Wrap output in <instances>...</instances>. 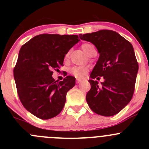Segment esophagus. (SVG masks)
I'll use <instances>...</instances> for the list:
<instances>
[{"label":"esophagus","instance_id":"1","mask_svg":"<svg viewBox=\"0 0 149 149\" xmlns=\"http://www.w3.org/2000/svg\"><path fill=\"white\" fill-rule=\"evenodd\" d=\"M81 81H82L81 79H76V83H77V84H79L80 82H81Z\"/></svg>","mask_w":149,"mask_h":149}]
</instances>
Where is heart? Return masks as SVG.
Segmentation results:
<instances>
[{
	"instance_id": "1",
	"label": "heart",
	"mask_w": 149,
	"mask_h": 149,
	"mask_svg": "<svg viewBox=\"0 0 149 149\" xmlns=\"http://www.w3.org/2000/svg\"><path fill=\"white\" fill-rule=\"evenodd\" d=\"M94 47L92 45L88 44V43H86V44L82 45L81 47L83 49V50L87 54V52H88V50L90 49V48ZM68 54L65 55V58H67ZM88 68L85 66H75V67L72 68L70 72H71L72 74L75 76V77L78 78V79H83L86 76V75L88 73Z\"/></svg>"
}]
</instances>
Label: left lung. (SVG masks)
<instances>
[{
    "instance_id": "1",
    "label": "left lung",
    "mask_w": 149,
    "mask_h": 149,
    "mask_svg": "<svg viewBox=\"0 0 149 149\" xmlns=\"http://www.w3.org/2000/svg\"><path fill=\"white\" fill-rule=\"evenodd\" d=\"M81 40L97 47L100 57L88 80L91 89L86 97L91 110L102 116H113L131 100L139 64L131 43L112 30L79 34ZM102 76L101 85L93 79Z\"/></svg>"
}]
</instances>
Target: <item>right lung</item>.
<instances>
[{"label":"right lung","mask_w":149,"mask_h":149,"mask_svg":"<svg viewBox=\"0 0 149 149\" xmlns=\"http://www.w3.org/2000/svg\"><path fill=\"white\" fill-rule=\"evenodd\" d=\"M79 41L78 35L43 34L21 47L13 76L21 102L37 118L50 119L62 111L76 79L68 76L59 82L52 78V70L63 65L65 55Z\"/></svg>","instance_id":"add662e5"}]
</instances>
